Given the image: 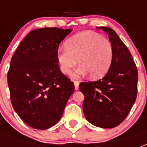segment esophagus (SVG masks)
I'll return each mask as SVG.
<instances>
[{"instance_id":"1","label":"esophagus","mask_w":147,"mask_h":147,"mask_svg":"<svg viewBox=\"0 0 147 147\" xmlns=\"http://www.w3.org/2000/svg\"><path fill=\"white\" fill-rule=\"evenodd\" d=\"M74 87H75V90H79V85H80V82L78 81H74Z\"/></svg>"}]
</instances>
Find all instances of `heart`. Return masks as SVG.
Returning a JSON list of instances; mask_svg holds the SVG:
<instances>
[{"label":"heart","instance_id":"b5f03b06","mask_svg":"<svg viewBox=\"0 0 147 147\" xmlns=\"http://www.w3.org/2000/svg\"><path fill=\"white\" fill-rule=\"evenodd\" d=\"M56 58L59 69L69 74L78 62L79 67L72 77L90 74L93 79L105 76L113 60V47L110 40L99 34L86 31L76 34L66 41V48H58Z\"/></svg>","mask_w":147,"mask_h":147}]
</instances>
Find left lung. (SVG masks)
I'll return each instance as SVG.
<instances>
[{
  "label": "left lung",
  "instance_id": "1",
  "mask_svg": "<svg viewBox=\"0 0 147 147\" xmlns=\"http://www.w3.org/2000/svg\"><path fill=\"white\" fill-rule=\"evenodd\" d=\"M108 34L113 47V60L107 74L96 82H81L85 95L83 111L87 120L102 128L119 125L136 102L138 70L129 51L116 32L108 27H98Z\"/></svg>",
  "mask_w": 147,
  "mask_h": 147
}]
</instances>
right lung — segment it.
I'll list each match as a JSON object with an SVG mask.
<instances>
[{
    "instance_id": "1",
    "label": "right lung",
    "mask_w": 147,
    "mask_h": 147,
    "mask_svg": "<svg viewBox=\"0 0 147 147\" xmlns=\"http://www.w3.org/2000/svg\"><path fill=\"white\" fill-rule=\"evenodd\" d=\"M72 29L37 28L26 36L12 56L7 81L12 107L23 121L37 129L55 125L74 85L59 67L56 52Z\"/></svg>"
}]
</instances>
